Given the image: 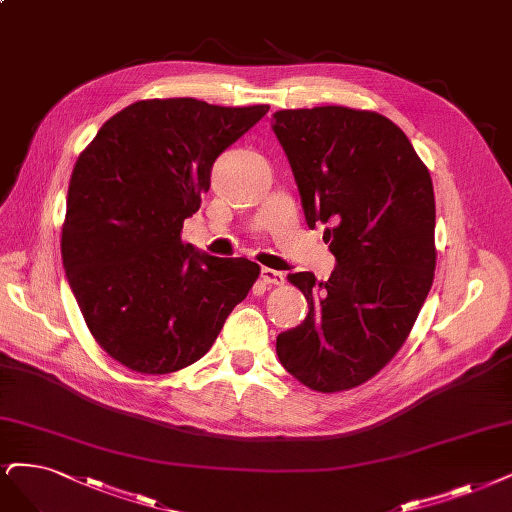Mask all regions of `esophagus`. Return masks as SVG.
<instances>
[{
  "mask_svg": "<svg viewBox=\"0 0 512 512\" xmlns=\"http://www.w3.org/2000/svg\"><path fill=\"white\" fill-rule=\"evenodd\" d=\"M260 279L264 281V284H269V286H281V284H284V281H286V275L281 273V271L264 267V269L260 271Z\"/></svg>",
  "mask_w": 512,
  "mask_h": 512,
  "instance_id": "esophagus-1",
  "label": "esophagus"
}]
</instances>
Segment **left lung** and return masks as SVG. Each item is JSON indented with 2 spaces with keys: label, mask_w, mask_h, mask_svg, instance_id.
I'll use <instances>...</instances> for the list:
<instances>
[{
  "label": "left lung",
  "mask_w": 512,
  "mask_h": 512,
  "mask_svg": "<svg viewBox=\"0 0 512 512\" xmlns=\"http://www.w3.org/2000/svg\"><path fill=\"white\" fill-rule=\"evenodd\" d=\"M273 131L301 192L305 220L324 231L337 267L328 281L292 273L307 298L301 326L277 356L315 392L373 379L407 341L432 288L434 188L409 137L377 112L324 105L279 110Z\"/></svg>",
  "instance_id": "1"
}]
</instances>
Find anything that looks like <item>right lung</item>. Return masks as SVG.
<instances>
[{"label": "right lung", "instance_id": "add662e5", "mask_svg": "<svg viewBox=\"0 0 512 512\" xmlns=\"http://www.w3.org/2000/svg\"><path fill=\"white\" fill-rule=\"evenodd\" d=\"M269 105L222 108L192 97L131 103L78 156L61 233L63 267L103 351L135 373L201 360L260 275L182 241L216 158Z\"/></svg>", "mask_w": 512, "mask_h": 512}]
</instances>
